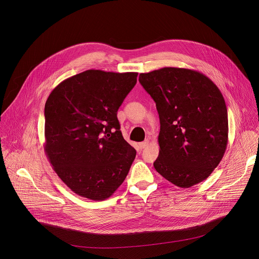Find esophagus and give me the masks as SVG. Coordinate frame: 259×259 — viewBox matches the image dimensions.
<instances>
[{
    "mask_svg": "<svg viewBox=\"0 0 259 259\" xmlns=\"http://www.w3.org/2000/svg\"><path fill=\"white\" fill-rule=\"evenodd\" d=\"M148 145H149V142H148V141H145V142L140 143V144H139V147H140V149H145Z\"/></svg>",
    "mask_w": 259,
    "mask_h": 259,
    "instance_id": "1",
    "label": "esophagus"
}]
</instances>
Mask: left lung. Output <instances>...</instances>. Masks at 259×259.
<instances>
[{"label":"left lung","mask_w":259,"mask_h":259,"mask_svg":"<svg viewBox=\"0 0 259 259\" xmlns=\"http://www.w3.org/2000/svg\"><path fill=\"white\" fill-rule=\"evenodd\" d=\"M139 81L160 119L155 169L180 188L207 179L228 145V111L219 88L199 71L177 67L140 73Z\"/></svg>","instance_id":"1"}]
</instances>
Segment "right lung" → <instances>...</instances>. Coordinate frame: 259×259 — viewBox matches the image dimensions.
I'll list each match as a JSON object with an SVG mask.
<instances>
[{"label": "right lung", "instance_id": "right-lung-1", "mask_svg": "<svg viewBox=\"0 0 259 259\" xmlns=\"http://www.w3.org/2000/svg\"><path fill=\"white\" fill-rule=\"evenodd\" d=\"M137 72L90 69L60 82L45 105V152L78 196L109 198L125 180L136 150L122 137L117 110Z\"/></svg>", "mask_w": 259, "mask_h": 259}]
</instances>
